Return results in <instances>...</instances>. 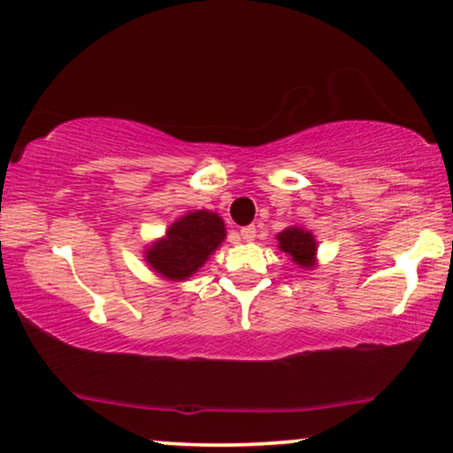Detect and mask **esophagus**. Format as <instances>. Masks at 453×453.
<instances>
[{"mask_svg":"<svg viewBox=\"0 0 453 453\" xmlns=\"http://www.w3.org/2000/svg\"><path fill=\"white\" fill-rule=\"evenodd\" d=\"M240 238H242L244 242H252V240L257 238V227L255 226L242 227V230H240Z\"/></svg>","mask_w":453,"mask_h":453,"instance_id":"obj_1","label":"esophagus"}]
</instances>
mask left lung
<instances>
[{
	"label": "left lung",
	"mask_w": 453,
	"mask_h": 453,
	"mask_svg": "<svg viewBox=\"0 0 453 453\" xmlns=\"http://www.w3.org/2000/svg\"><path fill=\"white\" fill-rule=\"evenodd\" d=\"M277 246L286 252L289 261L298 265L300 269H315L317 267V250L319 244L311 230H304L300 226H289L286 230L277 234Z\"/></svg>",
	"instance_id": "1"
}]
</instances>
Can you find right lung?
<instances>
[{"mask_svg":"<svg viewBox=\"0 0 453 453\" xmlns=\"http://www.w3.org/2000/svg\"><path fill=\"white\" fill-rule=\"evenodd\" d=\"M226 223L209 209L178 217L161 238L144 246V263L167 281H186L226 240Z\"/></svg>","mask_w":453,"mask_h":453,"instance_id":"add662e5","label":"right lung"}]
</instances>
